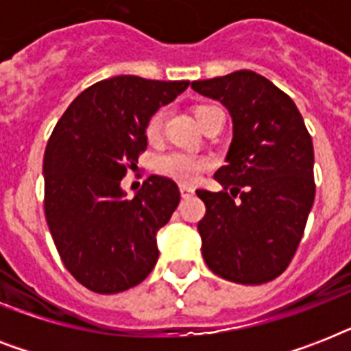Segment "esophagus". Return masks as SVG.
<instances>
[{"instance_id": "obj_1", "label": "esophagus", "mask_w": 351, "mask_h": 351, "mask_svg": "<svg viewBox=\"0 0 351 351\" xmlns=\"http://www.w3.org/2000/svg\"><path fill=\"white\" fill-rule=\"evenodd\" d=\"M180 193H182V197H184V198H189L193 193H195V189H193V187H189V186H180Z\"/></svg>"}]
</instances>
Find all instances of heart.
<instances>
[{"label":"heart","instance_id":"heart-1","mask_svg":"<svg viewBox=\"0 0 351 351\" xmlns=\"http://www.w3.org/2000/svg\"><path fill=\"white\" fill-rule=\"evenodd\" d=\"M211 106H198L195 107V118H198L206 109H209ZM162 123H164V112L156 111L153 117L147 120V125H145V136L149 140H154L158 136L160 129H162ZM209 162L204 156H198V154L186 153V151H169V153L160 154L156 162H154V169L156 173L162 176H167L171 180L180 182V184H193L197 182V178L200 176L202 171L208 169Z\"/></svg>","mask_w":351,"mask_h":351}]
</instances>
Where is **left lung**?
I'll return each instance as SVG.
<instances>
[{
  "label": "left lung",
  "mask_w": 351,
  "mask_h": 351,
  "mask_svg": "<svg viewBox=\"0 0 351 351\" xmlns=\"http://www.w3.org/2000/svg\"><path fill=\"white\" fill-rule=\"evenodd\" d=\"M191 87L233 120L228 165L215 173L224 189L197 191L206 204L198 222L204 261L231 282H269L293 258L315 198L310 132L293 100L253 71Z\"/></svg>",
  "instance_id": "left-lung-1"
}]
</instances>
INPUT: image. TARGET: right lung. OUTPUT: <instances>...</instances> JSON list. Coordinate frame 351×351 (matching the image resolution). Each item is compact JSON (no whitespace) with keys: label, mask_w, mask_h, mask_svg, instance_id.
<instances>
[{"label":"right lung","mask_w":351,"mask_h":351,"mask_svg":"<svg viewBox=\"0 0 351 351\" xmlns=\"http://www.w3.org/2000/svg\"><path fill=\"white\" fill-rule=\"evenodd\" d=\"M187 85L101 80L74 98L47 142V224L69 273L95 293L136 286L158 261L156 231L180 202L178 186L153 175L127 198L120 184L147 147L149 118Z\"/></svg>","instance_id":"1"}]
</instances>
